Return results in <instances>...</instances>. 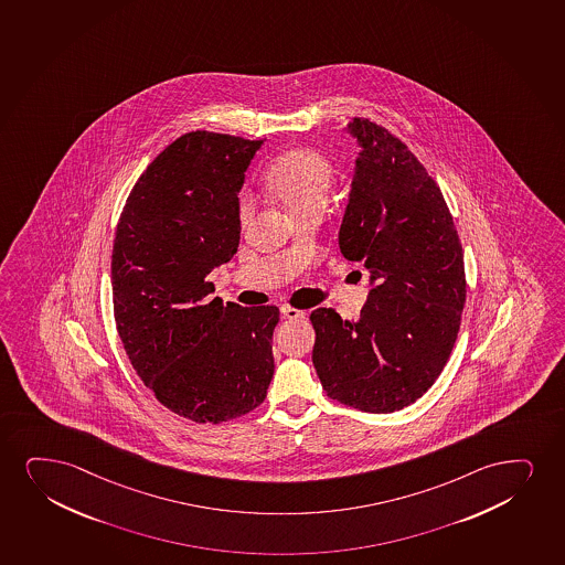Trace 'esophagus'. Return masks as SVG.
I'll use <instances>...</instances> for the list:
<instances>
[{
    "label": "esophagus",
    "mask_w": 565,
    "mask_h": 565,
    "mask_svg": "<svg viewBox=\"0 0 565 565\" xmlns=\"http://www.w3.org/2000/svg\"><path fill=\"white\" fill-rule=\"evenodd\" d=\"M279 312H281V316L287 318V320H300V318H305V312H302V310L287 307V305H284V307L279 308Z\"/></svg>",
    "instance_id": "esophagus-1"
}]
</instances>
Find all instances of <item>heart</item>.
<instances>
[{"label":"heart","instance_id":"obj_1","mask_svg":"<svg viewBox=\"0 0 565 565\" xmlns=\"http://www.w3.org/2000/svg\"><path fill=\"white\" fill-rule=\"evenodd\" d=\"M333 182V168L321 153L310 148H292L281 153L266 173V186L274 200L291 216L321 210ZM253 202L244 195L237 210L239 224L252 221Z\"/></svg>","mask_w":565,"mask_h":565}]
</instances>
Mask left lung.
<instances>
[{"mask_svg":"<svg viewBox=\"0 0 565 565\" xmlns=\"http://www.w3.org/2000/svg\"><path fill=\"white\" fill-rule=\"evenodd\" d=\"M354 177L342 216L344 258L363 263L370 295L355 320L310 313L323 391L365 413L417 402L446 365L467 299L465 260L438 184L402 140L354 118Z\"/></svg>","mask_w":565,"mask_h":565,"instance_id":"1","label":"left lung"}]
</instances>
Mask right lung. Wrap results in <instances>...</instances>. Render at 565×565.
Segmentation results:
<instances>
[{"label":"right lung","instance_id":"add662e5","mask_svg":"<svg viewBox=\"0 0 565 565\" xmlns=\"http://www.w3.org/2000/svg\"><path fill=\"white\" fill-rule=\"evenodd\" d=\"M263 140L192 131L148 166L111 249V295L132 370L168 409L224 423L263 404L276 307L210 299L205 278L237 253L245 171Z\"/></svg>","mask_w":565,"mask_h":565}]
</instances>
